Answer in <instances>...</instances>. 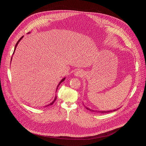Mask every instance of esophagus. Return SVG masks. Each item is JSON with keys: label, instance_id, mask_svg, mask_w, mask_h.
I'll use <instances>...</instances> for the list:
<instances>
[{"label": "esophagus", "instance_id": "34e87169", "mask_svg": "<svg viewBox=\"0 0 146 146\" xmlns=\"http://www.w3.org/2000/svg\"><path fill=\"white\" fill-rule=\"evenodd\" d=\"M84 74V72L82 70H78L74 73V75L77 77H82Z\"/></svg>", "mask_w": 146, "mask_h": 146}]
</instances>
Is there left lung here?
I'll return each instance as SVG.
<instances>
[{
    "label": "left lung",
    "instance_id": "left-lung-1",
    "mask_svg": "<svg viewBox=\"0 0 146 146\" xmlns=\"http://www.w3.org/2000/svg\"><path fill=\"white\" fill-rule=\"evenodd\" d=\"M85 107H86V106H85ZM86 108L88 110H90V111H92V112H98V113H103V114H104V113H108L115 111H116V110H118V109H115V110H108V111H99V110L97 111V110H92V109H89V108H87V107H86Z\"/></svg>",
    "mask_w": 146,
    "mask_h": 146
}]
</instances>
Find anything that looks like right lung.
I'll use <instances>...</instances> for the list:
<instances>
[{"instance_id": "right-lung-1", "label": "right lung", "mask_w": 146, "mask_h": 146, "mask_svg": "<svg viewBox=\"0 0 146 146\" xmlns=\"http://www.w3.org/2000/svg\"><path fill=\"white\" fill-rule=\"evenodd\" d=\"M28 33H29V32ZM23 37H24V36H22L21 37L19 40H18V41H17V43H16V44H15V48H14V52H13V55L14 54V52H15V49H16V47H17V45H18V43L19 42V41H20V40H21L23 38ZM13 57V56H12ZM12 57H11V59H12ZM10 63H11V62H10ZM65 80V77H64L63 79H62V80H61V81L59 82V84H58V86H57V88H56V91H57V90H58V87H59V86L61 84V82H63L64 80ZM56 96H55V99H54V100L51 103H50L49 104V105H47V106H44V108H46V107H47V106H51V105H52V104L54 103V102L56 100Z\"/></svg>"}]
</instances>
